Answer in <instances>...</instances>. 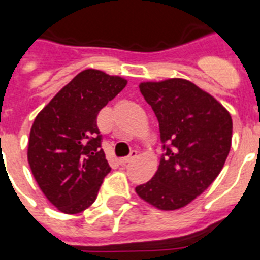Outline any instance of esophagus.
<instances>
[{"label":"esophagus","mask_w":260,"mask_h":260,"mask_svg":"<svg viewBox=\"0 0 260 260\" xmlns=\"http://www.w3.org/2000/svg\"><path fill=\"white\" fill-rule=\"evenodd\" d=\"M136 155H138V151H136V150H134V151L131 152L129 155L121 158V159H120V162H121L122 165H126V164H129L131 161H134L135 158H136Z\"/></svg>","instance_id":"esophagus-1"}]
</instances>
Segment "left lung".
Returning a JSON list of instances; mask_svg holds the SVG:
<instances>
[{
  "mask_svg": "<svg viewBox=\"0 0 260 260\" xmlns=\"http://www.w3.org/2000/svg\"><path fill=\"white\" fill-rule=\"evenodd\" d=\"M140 92L159 122L162 155L154 177L135 188L158 210L181 209L210 187L232 146L233 122L226 108L187 79L142 82Z\"/></svg>",
  "mask_w": 260,
  "mask_h": 260,
  "instance_id": "obj_1",
  "label": "left lung"
}]
</instances>
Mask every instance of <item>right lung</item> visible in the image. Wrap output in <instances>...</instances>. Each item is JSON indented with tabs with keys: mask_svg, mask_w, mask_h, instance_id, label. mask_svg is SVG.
<instances>
[{
	"mask_svg": "<svg viewBox=\"0 0 260 260\" xmlns=\"http://www.w3.org/2000/svg\"><path fill=\"white\" fill-rule=\"evenodd\" d=\"M126 83L121 76L86 69L35 117L27 151L29 168L47 201L61 213H82L96 199L110 172L96 116Z\"/></svg>",
	"mask_w": 260,
	"mask_h": 260,
	"instance_id": "1",
	"label": "right lung"
}]
</instances>
